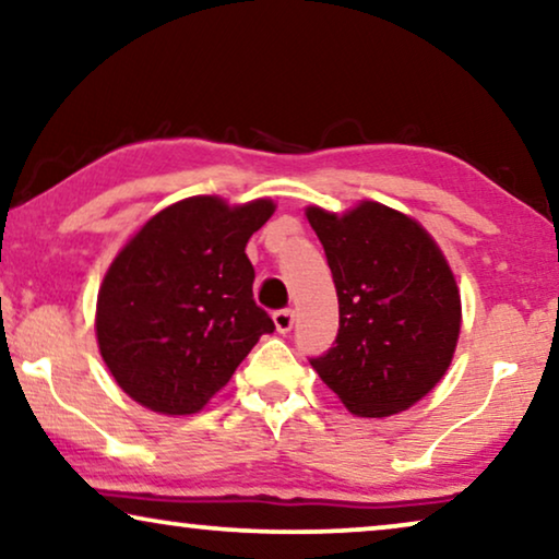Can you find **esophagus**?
Returning a JSON list of instances; mask_svg holds the SVG:
<instances>
[{
	"mask_svg": "<svg viewBox=\"0 0 559 559\" xmlns=\"http://www.w3.org/2000/svg\"><path fill=\"white\" fill-rule=\"evenodd\" d=\"M272 318H274V328H277L280 333L293 331V325H295V312L293 310H277Z\"/></svg>",
	"mask_w": 559,
	"mask_h": 559,
	"instance_id": "esophagus-1",
	"label": "esophagus"
}]
</instances>
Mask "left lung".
Listing matches in <instances>:
<instances>
[{
    "label": "left lung",
    "mask_w": 559,
    "mask_h": 559,
    "mask_svg": "<svg viewBox=\"0 0 559 559\" xmlns=\"http://www.w3.org/2000/svg\"><path fill=\"white\" fill-rule=\"evenodd\" d=\"M338 293V338L312 358L350 415L389 417L430 394L453 361L461 289L438 241L377 201L333 213L308 205Z\"/></svg>",
    "instance_id": "8db88e82"
}]
</instances>
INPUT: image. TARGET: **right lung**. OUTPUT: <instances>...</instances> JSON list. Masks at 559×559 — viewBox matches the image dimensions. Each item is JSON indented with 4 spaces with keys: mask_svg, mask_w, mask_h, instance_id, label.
Segmentation results:
<instances>
[{
    "mask_svg": "<svg viewBox=\"0 0 559 559\" xmlns=\"http://www.w3.org/2000/svg\"><path fill=\"white\" fill-rule=\"evenodd\" d=\"M277 203L190 195L129 236L96 297L106 369L157 415H195L274 323L254 302L251 234Z\"/></svg>",
    "mask_w": 559,
    "mask_h": 559,
    "instance_id": "obj_1",
    "label": "right lung"
}]
</instances>
